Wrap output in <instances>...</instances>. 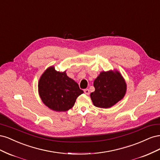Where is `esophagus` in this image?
Instances as JSON below:
<instances>
[{"mask_svg":"<svg viewBox=\"0 0 160 160\" xmlns=\"http://www.w3.org/2000/svg\"><path fill=\"white\" fill-rule=\"evenodd\" d=\"M84 93H85L86 95H89V90L88 89H84Z\"/></svg>","mask_w":160,"mask_h":160,"instance_id":"obj_1","label":"esophagus"}]
</instances>
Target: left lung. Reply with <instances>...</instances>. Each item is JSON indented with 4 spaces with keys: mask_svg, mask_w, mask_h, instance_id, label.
<instances>
[{
    "mask_svg": "<svg viewBox=\"0 0 160 160\" xmlns=\"http://www.w3.org/2000/svg\"><path fill=\"white\" fill-rule=\"evenodd\" d=\"M95 91L90 96L93 105L100 108H109L122 100L126 93L127 85L118 71H102L95 79Z\"/></svg>",
    "mask_w": 160,
    "mask_h": 160,
    "instance_id": "1",
    "label": "left lung"
}]
</instances>
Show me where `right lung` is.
<instances>
[{"label": "right lung", "mask_w": 160, "mask_h": 160, "mask_svg": "<svg viewBox=\"0 0 160 160\" xmlns=\"http://www.w3.org/2000/svg\"><path fill=\"white\" fill-rule=\"evenodd\" d=\"M38 94L46 106L56 111H66L73 107L77 98L83 93L79 85L52 66L41 75L38 83Z\"/></svg>", "instance_id": "1"}]
</instances>
